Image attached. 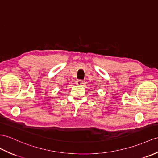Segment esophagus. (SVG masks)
Here are the masks:
<instances>
[{
  "instance_id": "34e87169",
  "label": "esophagus",
  "mask_w": 158,
  "mask_h": 158,
  "mask_svg": "<svg viewBox=\"0 0 158 158\" xmlns=\"http://www.w3.org/2000/svg\"><path fill=\"white\" fill-rule=\"evenodd\" d=\"M83 83V81L82 80L78 79V80H77V81H76V84H77V85H81Z\"/></svg>"
}]
</instances>
